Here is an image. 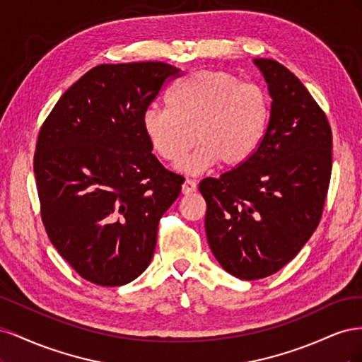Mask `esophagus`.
Here are the masks:
<instances>
[{
	"instance_id": "34e87169",
	"label": "esophagus",
	"mask_w": 362,
	"mask_h": 362,
	"mask_svg": "<svg viewBox=\"0 0 362 362\" xmlns=\"http://www.w3.org/2000/svg\"><path fill=\"white\" fill-rule=\"evenodd\" d=\"M196 189H198V185L193 180H185L182 184V194H192L196 192Z\"/></svg>"
}]
</instances>
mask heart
<instances>
[{
    "instance_id": "1",
    "label": "heart",
    "mask_w": 362,
    "mask_h": 362,
    "mask_svg": "<svg viewBox=\"0 0 362 362\" xmlns=\"http://www.w3.org/2000/svg\"><path fill=\"white\" fill-rule=\"evenodd\" d=\"M169 108L149 107L141 128L152 151L178 163L196 141L199 146L180 169L199 173L221 161L237 168L255 154L270 124L272 104L258 84L242 83L223 71L202 69L184 76L168 95Z\"/></svg>"
}]
</instances>
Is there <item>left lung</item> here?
Instances as JSON below:
<instances>
[{
	"label": "left lung",
	"mask_w": 362,
	"mask_h": 362,
	"mask_svg": "<svg viewBox=\"0 0 362 362\" xmlns=\"http://www.w3.org/2000/svg\"><path fill=\"white\" fill-rule=\"evenodd\" d=\"M272 98L264 140L242 166L205 178V233L216 259L233 276L273 275L308 242L323 213L332 170V131L293 72L255 59Z\"/></svg>",
	"instance_id": "left-lung-1"
}]
</instances>
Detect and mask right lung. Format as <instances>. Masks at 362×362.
Instances as JSON below:
<instances>
[{
	"label": "right lung",
	"mask_w": 362,
	"mask_h": 362,
	"mask_svg": "<svg viewBox=\"0 0 362 362\" xmlns=\"http://www.w3.org/2000/svg\"><path fill=\"white\" fill-rule=\"evenodd\" d=\"M178 75L163 62L100 64L40 128L42 222L59 254L96 286H125L145 272L160 218L180 196L182 177L163 168L141 128L149 104Z\"/></svg>",
	"instance_id": "1"
}]
</instances>
